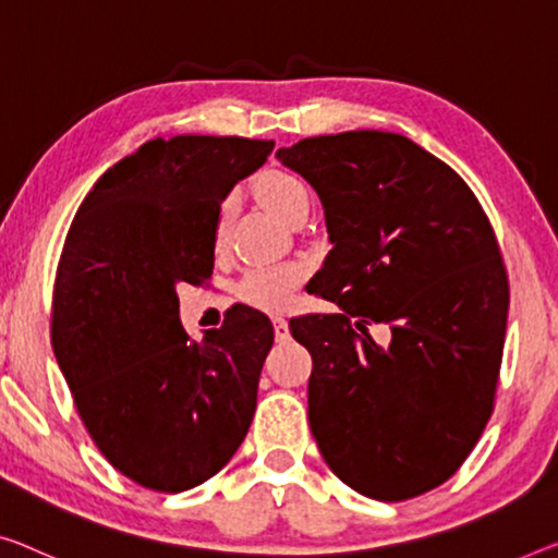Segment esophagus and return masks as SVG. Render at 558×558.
Here are the masks:
<instances>
[{
	"instance_id": "esophagus-1",
	"label": "esophagus",
	"mask_w": 558,
	"mask_h": 558,
	"mask_svg": "<svg viewBox=\"0 0 558 558\" xmlns=\"http://www.w3.org/2000/svg\"><path fill=\"white\" fill-rule=\"evenodd\" d=\"M274 337H277L279 344H284V341H289V339H291V333H289V322H287V319H281V316H277V319H274Z\"/></svg>"
}]
</instances>
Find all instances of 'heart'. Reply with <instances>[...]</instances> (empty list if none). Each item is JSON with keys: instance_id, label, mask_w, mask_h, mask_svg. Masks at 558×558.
Segmentation results:
<instances>
[{"instance_id": "b5f03b06", "label": "heart", "mask_w": 558, "mask_h": 558, "mask_svg": "<svg viewBox=\"0 0 558 558\" xmlns=\"http://www.w3.org/2000/svg\"><path fill=\"white\" fill-rule=\"evenodd\" d=\"M256 196L267 207L274 217L281 221H289L296 214L308 211L312 196H308L306 184L302 179H296L289 171H267L259 182H256ZM231 202L221 204L219 221H217V236L221 239L229 225ZM304 271L296 264H279V267H254L242 277L236 284V296L244 304L262 312H284L294 299V289L302 281Z\"/></svg>"}]
</instances>
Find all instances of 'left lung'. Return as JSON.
<instances>
[{"mask_svg":"<svg viewBox=\"0 0 558 558\" xmlns=\"http://www.w3.org/2000/svg\"><path fill=\"white\" fill-rule=\"evenodd\" d=\"M277 159L319 194L337 314L289 324L314 359L308 426L354 492L404 501L457 471L492 416L507 337L499 244L464 179L391 132H341ZM389 323L379 348L365 324Z\"/></svg>","mask_w":558,"mask_h":558,"instance_id":"left-lung-1","label":"left lung"}]
</instances>
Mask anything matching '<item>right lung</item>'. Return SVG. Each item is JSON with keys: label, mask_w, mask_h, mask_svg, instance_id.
I'll use <instances>...</instances> for the list:
<instances>
[{"label": "right lung", "mask_w": 558, "mask_h": 558, "mask_svg": "<svg viewBox=\"0 0 558 558\" xmlns=\"http://www.w3.org/2000/svg\"><path fill=\"white\" fill-rule=\"evenodd\" d=\"M271 149L244 136H157L97 179L66 234L57 364L99 451L147 488L204 484L250 432L269 316L239 306L194 341L177 287L209 277L221 202Z\"/></svg>", "instance_id": "obj_1"}]
</instances>
